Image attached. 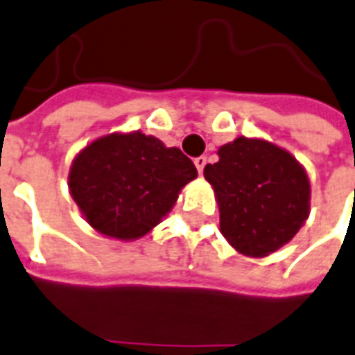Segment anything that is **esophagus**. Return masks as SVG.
<instances>
[{"label":"esophagus","instance_id":"1","mask_svg":"<svg viewBox=\"0 0 355 355\" xmlns=\"http://www.w3.org/2000/svg\"><path fill=\"white\" fill-rule=\"evenodd\" d=\"M194 164H196V168H198V172H203V168H205V164H207V157H203V155H201V157H196L194 159Z\"/></svg>","mask_w":355,"mask_h":355}]
</instances>
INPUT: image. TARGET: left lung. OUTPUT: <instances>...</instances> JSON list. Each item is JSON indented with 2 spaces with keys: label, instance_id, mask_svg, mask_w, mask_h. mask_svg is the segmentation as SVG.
Listing matches in <instances>:
<instances>
[{
  "label": "left lung",
  "instance_id": "left-lung-1",
  "mask_svg": "<svg viewBox=\"0 0 355 355\" xmlns=\"http://www.w3.org/2000/svg\"><path fill=\"white\" fill-rule=\"evenodd\" d=\"M207 164L220 209V231L238 253L269 257L284 248L310 216L306 168L286 148L260 137H236Z\"/></svg>",
  "mask_w": 355,
  "mask_h": 355
}]
</instances>
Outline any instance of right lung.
<instances>
[{
    "mask_svg": "<svg viewBox=\"0 0 355 355\" xmlns=\"http://www.w3.org/2000/svg\"><path fill=\"white\" fill-rule=\"evenodd\" d=\"M198 170L180 148L143 132H113L75 155L71 198L97 232L121 242L148 234L172 211Z\"/></svg>",
    "mask_w": 355,
    "mask_h": 355,
    "instance_id": "add662e5",
    "label": "right lung"
}]
</instances>
